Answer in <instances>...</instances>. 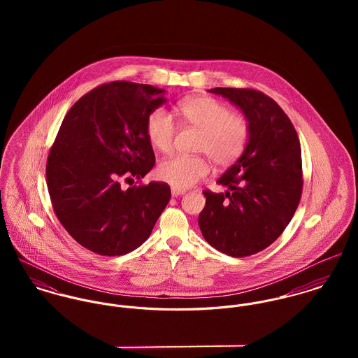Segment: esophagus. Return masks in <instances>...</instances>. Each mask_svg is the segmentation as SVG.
<instances>
[{
	"instance_id": "esophagus-1",
	"label": "esophagus",
	"mask_w": 358,
	"mask_h": 358,
	"mask_svg": "<svg viewBox=\"0 0 358 358\" xmlns=\"http://www.w3.org/2000/svg\"><path fill=\"white\" fill-rule=\"evenodd\" d=\"M171 194H172V197H178V196H182V194H185V190L172 187V189H171Z\"/></svg>"
}]
</instances>
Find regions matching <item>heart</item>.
I'll return each instance as SVG.
<instances>
[{"instance_id":"1","label":"heart","mask_w":358,"mask_h":358,"mask_svg":"<svg viewBox=\"0 0 358 358\" xmlns=\"http://www.w3.org/2000/svg\"><path fill=\"white\" fill-rule=\"evenodd\" d=\"M183 122L200 131L196 150L205 153L215 165L227 166L244 153L250 139L248 121L233 114L229 107L208 96L187 98L178 104ZM176 135V122L171 113L157 108L148 117L146 136L155 150L168 153ZM209 164L203 155H172L157 166V178L175 189H187L204 179Z\"/></svg>"}]
</instances>
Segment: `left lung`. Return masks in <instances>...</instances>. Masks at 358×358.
<instances>
[{
  "instance_id": "8db88e82",
  "label": "left lung",
  "mask_w": 358,
  "mask_h": 358,
  "mask_svg": "<svg viewBox=\"0 0 358 358\" xmlns=\"http://www.w3.org/2000/svg\"><path fill=\"white\" fill-rule=\"evenodd\" d=\"M236 104L250 125L241 157L217 180L226 193L205 190L199 216L206 243L234 257L271 245L291 222L302 196V152L298 134L270 96L250 88H213Z\"/></svg>"
}]
</instances>
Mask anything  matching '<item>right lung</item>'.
Returning <instances> with one entry per match:
<instances>
[{
	"label": "right lung",
	"mask_w": 358,
	"mask_h": 358,
	"mask_svg": "<svg viewBox=\"0 0 358 358\" xmlns=\"http://www.w3.org/2000/svg\"><path fill=\"white\" fill-rule=\"evenodd\" d=\"M164 92L129 81L99 85L73 104L52 145L47 185L53 210L66 231L98 255L141 247L171 199L166 183L121 186L154 166L146 121L166 102Z\"/></svg>",
	"instance_id": "add662e5"
}]
</instances>
